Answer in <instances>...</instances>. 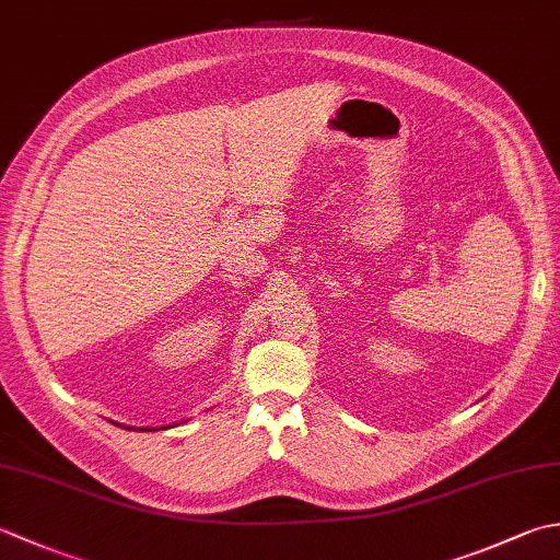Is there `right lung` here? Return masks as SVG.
Returning <instances> with one entry per match:
<instances>
[{
	"mask_svg": "<svg viewBox=\"0 0 560 560\" xmlns=\"http://www.w3.org/2000/svg\"><path fill=\"white\" fill-rule=\"evenodd\" d=\"M115 423V421H113ZM120 425V423H117ZM122 428H127V431H165V425H161V428H135V425H122Z\"/></svg>",
	"mask_w": 560,
	"mask_h": 560,
	"instance_id": "right-lung-1",
	"label": "right lung"
}]
</instances>
